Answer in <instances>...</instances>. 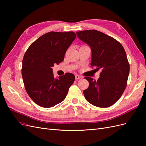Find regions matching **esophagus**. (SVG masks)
<instances>
[{
    "mask_svg": "<svg viewBox=\"0 0 146 146\" xmlns=\"http://www.w3.org/2000/svg\"><path fill=\"white\" fill-rule=\"evenodd\" d=\"M82 77H81L80 76H78V75H76V80H79V79H82Z\"/></svg>",
    "mask_w": 146,
    "mask_h": 146,
    "instance_id": "34e87169",
    "label": "esophagus"
}]
</instances>
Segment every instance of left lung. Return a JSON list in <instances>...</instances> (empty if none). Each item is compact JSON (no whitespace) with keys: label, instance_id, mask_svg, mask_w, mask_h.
Wrapping results in <instances>:
<instances>
[{"label":"left lung","instance_id":"obj_1","mask_svg":"<svg viewBox=\"0 0 146 146\" xmlns=\"http://www.w3.org/2000/svg\"><path fill=\"white\" fill-rule=\"evenodd\" d=\"M78 38L91 47L92 66L102 69L96 81L85 77L89 87L83 91L88 102L96 107L107 108L115 104L124 91L130 65L123 46L113 38L96 30L76 32Z\"/></svg>","mask_w":146,"mask_h":146}]
</instances>
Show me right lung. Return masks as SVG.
Wrapping results in <instances>:
<instances>
[{
  "label": "right lung",
  "mask_w": 146,
  "mask_h": 146,
  "mask_svg": "<svg viewBox=\"0 0 146 146\" xmlns=\"http://www.w3.org/2000/svg\"><path fill=\"white\" fill-rule=\"evenodd\" d=\"M76 38L74 32H51L42 35L24 56L22 76L25 90L35 103L50 108L63 101L75 76L71 73L54 78L52 67L63 61Z\"/></svg>",
  "instance_id": "obj_1"
}]
</instances>
